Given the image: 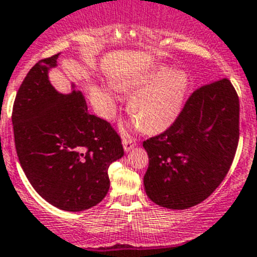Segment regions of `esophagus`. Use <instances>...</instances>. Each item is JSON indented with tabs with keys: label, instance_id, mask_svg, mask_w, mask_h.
I'll list each match as a JSON object with an SVG mask.
<instances>
[{
	"label": "esophagus",
	"instance_id": "obj_1",
	"mask_svg": "<svg viewBox=\"0 0 257 257\" xmlns=\"http://www.w3.org/2000/svg\"><path fill=\"white\" fill-rule=\"evenodd\" d=\"M123 147H124V151L125 152L131 151L132 149H134V147H136V140H133V138H131V137H124L123 138Z\"/></svg>",
	"mask_w": 257,
	"mask_h": 257
}]
</instances>
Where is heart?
Instances as JSON below:
<instances>
[{"instance_id": "1", "label": "heart", "mask_w": 257, "mask_h": 257, "mask_svg": "<svg viewBox=\"0 0 257 257\" xmlns=\"http://www.w3.org/2000/svg\"><path fill=\"white\" fill-rule=\"evenodd\" d=\"M186 74L170 70L166 65H156L149 70L138 71L119 78L115 87L125 94H132L129 112L136 116V124L142 123L149 132H161L177 120L186 97ZM108 100L107 115H114L119 97L111 91L106 92Z\"/></svg>"}]
</instances>
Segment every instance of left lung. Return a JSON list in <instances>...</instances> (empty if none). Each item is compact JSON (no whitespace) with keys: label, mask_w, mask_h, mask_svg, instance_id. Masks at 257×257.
<instances>
[{"label":"left lung","mask_w":257,"mask_h":257,"mask_svg":"<svg viewBox=\"0 0 257 257\" xmlns=\"http://www.w3.org/2000/svg\"><path fill=\"white\" fill-rule=\"evenodd\" d=\"M239 138V100L221 79L192 93L173 125L143 142L145 191L159 206L184 210L206 200L223 182Z\"/></svg>","instance_id":"8db88e82"}]
</instances>
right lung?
<instances>
[{
	"mask_svg": "<svg viewBox=\"0 0 257 257\" xmlns=\"http://www.w3.org/2000/svg\"><path fill=\"white\" fill-rule=\"evenodd\" d=\"M59 56L38 61L23 80L13 108L14 138L37 193L57 209L83 211L107 195L108 166L124 150L110 123L89 114L74 83L68 94L51 84L48 71Z\"/></svg>",
	"mask_w": 257,
	"mask_h": 257,
	"instance_id": "add662e5",
	"label": "right lung"
}]
</instances>
